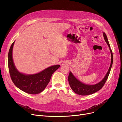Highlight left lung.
<instances>
[{"label": "left lung", "mask_w": 122, "mask_h": 122, "mask_svg": "<svg viewBox=\"0 0 122 122\" xmlns=\"http://www.w3.org/2000/svg\"><path fill=\"white\" fill-rule=\"evenodd\" d=\"M103 35L106 42L108 44V46L109 47L110 52L111 54V62L109 69L106 75H105V77L103 79V80L101 81H100L99 83H98V84L94 85H87L83 84V83H82L81 82L76 79L72 74V73L71 72H70L68 76V81L69 85L70 86H71L72 90L76 94H79L80 95H87L92 94L97 92L98 91H99L100 89H101L102 88V87L104 86L105 83L106 82L108 79L112 66L113 58L112 51L111 49L110 48V44L108 42L107 36L105 33H103Z\"/></svg>", "instance_id": "left-lung-1"}]
</instances>
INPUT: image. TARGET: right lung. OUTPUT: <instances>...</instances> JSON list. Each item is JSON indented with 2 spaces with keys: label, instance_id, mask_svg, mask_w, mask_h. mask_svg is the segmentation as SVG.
Segmentation results:
<instances>
[{
  "label": "right lung",
  "instance_id": "right-lung-1",
  "mask_svg": "<svg viewBox=\"0 0 122 122\" xmlns=\"http://www.w3.org/2000/svg\"><path fill=\"white\" fill-rule=\"evenodd\" d=\"M14 42L11 46L8 57V69L12 81L18 88L27 93L36 94L41 93L46 87L51 76L60 67V65L51 66L35 75H26L20 73L15 68L12 58Z\"/></svg>",
  "mask_w": 122,
  "mask_h": 122
}]
</instances>
